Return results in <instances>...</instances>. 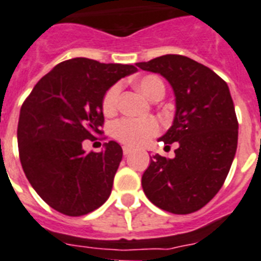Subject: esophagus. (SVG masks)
Segmentation results:
<instances>
[{"label": "esophagus", "mask_w": 261, "mask_h": 261, "mask_svg": "<svg viewBox=\"0 0 261 261\" xmlns=\"http://www.w3.org/2000/svg\"><path fill=\"white\" fill-rule=\"evenodd\" d=\"M132 148H130V146H124V148H122V152H124V154H125V156H126V154H129V153H130V152H132Z\"/></svg>", "instance_id": "obj_1"}]
</instances>
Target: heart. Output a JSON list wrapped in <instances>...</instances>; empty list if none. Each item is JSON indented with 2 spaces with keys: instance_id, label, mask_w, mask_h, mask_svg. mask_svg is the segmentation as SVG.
Instances as JSON below:
<instances>
[{
  "instance_id": "b5f03b06",
  "label": "heart",
  "mask_w": 261,
  "mask_h": 261,
  "mask_svg": "<svg viewBox=\"0 0 261 261\" xmlns=\"http://www.w3.org/2000/svg\"><path fill=\"white\" fill-rule=\"evenodd\" d=\"M136 88L146 97L152 100L157 93L165 92L164 83L157 76H144L136 81ZM118 97H120V87L115 85L108 90L102 100V111L105 115H112L117 109ZM159 124L153 118H124L115 125L116 139L121 143L132 146H140L145 144L152 136L159 133Z\"/></svg>"
}]
</instances>
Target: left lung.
<instances>
[{
	"label": "left lung",
	"mask_w": 261,
	"mask_h": 261,
	"mask_svg": "<svg viewBox=\"0 0 261 261\" xmlns=\"http://www.w3.org/2000/svg\"><path fill=\"white\" fill-rule=\"evenodd\" d=\"M136 65L164 77L176 104L172 126L159 139L167 146L176 143L174 157H150L141 178L144 193L167 212H196L220 191L238 148L229 88L213 70L185 56L165 55Z\"/></svg>",
	"instance_id": "1"
}]
</instances>
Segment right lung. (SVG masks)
<instances>
[{"instance_id":"add662e5","label":"right lung","mask_w":261,"mask_h":261,"mask_svg":"<svg viewBox=\"0 0 261 261\" xmlns=\"http://www.w3.org/2000/svg\"><path fill=\"white\" fill-rule=\"evenodd\" d=\"M137 68L77 57L51 69L19 111V160L45 203L68 216H83L105 203L122 159L116 141L87 153L84 140L101 135L108 89Z\"/></svg>"}]
</instances>
